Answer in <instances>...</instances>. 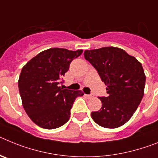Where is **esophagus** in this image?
Masks as SVG:
<instances>
[{
	"mask_svg": "<svg viewBox=\"0 0 158 158\" xmlns=\"http://www.w3.org/2000/svg\"><path fill=\"white\" fill-rule=\"evenodd\" d=\"M85 96L88 99H91V98H93V95H87V94H85Z\"/></svg>",
	"mask_w": 158,
	"mask_h": 158,
	"instance_id": "esophagus-1",
	"label": "esophagus"
}]
</instances>
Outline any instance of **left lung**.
Masks as SVG:
<instances>
[{
	"label": "left lung",
	"mask_w": 158,
	"mask_h": 158,
	"mask_svg": "<svg viewBox=\"0 0 158 158\" xmlns=\"http://www.w3.org/2000/svg\"><path fill=\"white\" fill-rule=\"evenodd\" d=\"M84 56L97 70L108 94L99 97L102 107L92 112V118L103 127L123 126L134 115L144 95L146 75L142 64L114 47L86 50Z\"/></svg>",
	"instance_id": "8db88e82"
}]
</instances>
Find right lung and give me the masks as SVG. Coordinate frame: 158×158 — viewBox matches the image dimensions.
Wrapping results in <instances>:
<instances>
[{"label": "right lung", "mask_w": 158, "mask_h": 158, "mask_svg": "<svg viewBox=\"0 0 158 158\" xmlns=\"http://www.w3.org/2000/svg\"><path fill=\"white\" fill-rule=\"evenodd\" d=\"M82 52V50L47 49L22 68L18 85L23 107L29 118L40 127L55 129L64 125L69 119L75 99L84 95L81 90L58 86L71 62Z\"/></svg>", "instance_id": "1"}]
</instances>
